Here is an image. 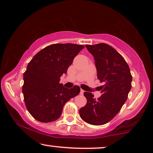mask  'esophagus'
Returning <instances> with one entry per match:
<instances>
[{"label": "esophagus", "instance_id": "34e87169", "mask_svg": "<svg viewBox=\"0 0 153 153\" xmlns=\"http://www.w3.org/2000/svg\"><path fill=\"white\" fill-rule=\"evenodd\" d=\"M83 93H84V91L82 89H81V91H80V95H83Z\"/></svg>", "mask_w": 153, "mask_h": 153}]
</instances>
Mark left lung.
Instances as JSON below:
<instances>
[{"mask_svg": "<svg viewBox=\"0 0 153 153\" xmlns=\"http://www.w3.org/2000/svg\"><path fill=\"white\" fill-rule=\"evenodd\" d=\"M85 47L95 59L97 79L104 85L97 99L91 93L84 92L87 103L79 109V115L88 124L104 125L116 116L126 102L132 76L124 58L110 45L100 43Z\"/></svg>", "mask_w": 153, "mask_h": 153, "instance_id": "left-lung-1", "label": "left lung"}]
</instances>
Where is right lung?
<instances>
[{
    "label": "right lung",
    "instance_id": "1",
    "mask_svg": "<svg viewBox=\"0 0 153 153\" xmlns=\"http://www.w3.org/2000/svg\"><path fill=\"white\" fill-rule=\"evenodd\" d=\"M84 46L53 44L44 48L29 62L22 88L26 106L35 120L53 122L61 116L65 104L80 93V88H65L60 78Z\"/></svg>",
    "mask_w": 153,
    "mask_h": 153
}]
</instances>
